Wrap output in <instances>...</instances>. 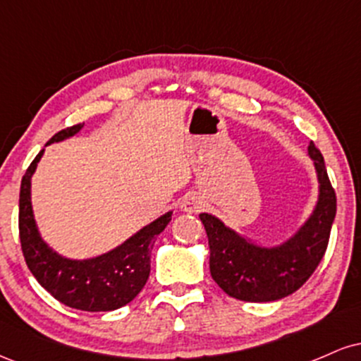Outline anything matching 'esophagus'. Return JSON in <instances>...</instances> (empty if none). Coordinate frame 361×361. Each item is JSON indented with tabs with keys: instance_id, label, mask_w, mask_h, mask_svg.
Returning <instances> with one entry per match:
<instances>
[{
	"instance_id": "esophagus-1",
	"label": "esophagus",
	"mask_w": 361,
	"mask_h": 361,
	"mask_svg": "<svg viewBox=\"0 0 361 361\" xmlns=\"http://www.w3.org/2000/svg\"><path fill=\"white\" fill-rule=\"evenodd\" d=\"M181 209L188 214H198L202 210V200L197 195H188V197H185V200L181 202Z\"/></svg>"
}]
</instances>
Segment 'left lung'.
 Here are the masks:
<instances>
[{
    "instance_id": "obj_1",
    "label": "left lung",
    "mask_w": 361,
    "mask_h": 361,
    "mask_svg": "<svg viewBox=\"0 0 361 361\" xmlns=\"http://www.w3.org/2000/svg\"><path fill=\"white\" fill-rule=\"evenodd\" d=\"M319 178V202L300 231L279 247H259L227 229L217 217L200 214L209 238L210 273L227 295L246 302H271L290 295L310 279L324 256L336 215V193L324 157L310 142Z\"/></svg>"
}]
</instances>
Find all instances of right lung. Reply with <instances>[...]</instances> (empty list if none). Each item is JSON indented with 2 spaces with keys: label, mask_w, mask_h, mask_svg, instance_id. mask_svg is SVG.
Returning a JSON list of instances; mask_svg holds the SVG:
<instances>
[{
  "label": "right lung",
  "mask_w": 361,
  "mask_h": 361,
  "mask_svg": "<svg viewBox=\"0 0 361 361\" xmlns=\"http://www.w3.org/2000/svg\"><path fill=\"white\" fill-rule=\"evenodd\" d=\"M85 123L66 127L47 144L76 134ZM44 149L35 156L20 186L18 231L22 252L28 270L49 293L73 309L105 312L128 304L137 297L151 271V250L156 238L171 221V212L140 229L122 246L93 259L74 261L62 258L47 247L37 231L30 202V178Z\"/></svg>",
  "instance_id": "1"
}]
</instances>
